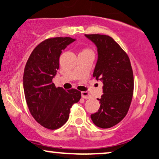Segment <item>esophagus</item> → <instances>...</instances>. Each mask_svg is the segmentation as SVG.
<instances>
[{
    "label": "esophagus",
    "mask_w": 159,
    "mask_h": 159,
    "mask_svg": "<svg viewBox=\"0 0 159 159\" xmlns=\"http://www.w3.org/2000/svg\"><path fill=\"white\" fill-rule=\"evenodd\" d=\"M81 95H82V97H83V99H91V95H90L89 92H87V91H82L81 92Z\"/></svg>",
    "instance_id": "1"
}]
</instances>
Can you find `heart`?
<instances>
[{"label":"heart","mask_w":159,"mask_h":159,"mask_svg":"<svg viewBox=\"0 0 159 159\" xmlns=\"http://www.w3.org/2000/svg\"><path fill=\"white\" fill-rule=\"evenodd\" d=\"M83 51H86V52H92V51H91L90 49H88V48H85V49H84Z\"/></svg>","instance_id":"1"}]
</instances>
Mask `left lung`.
I'll use <instances>...</instances> for the list:
<instances>
[{
  "mask_svg": "<svg viewBox=\"0 0 159 159\" xmlns=\"http://www.w3.org/2000/svg\"><path fill=\"white\" fill-rule=\"evenodd\" d=\"M85 36L97 48L98 60L93 76L103 83V94L97 99L100 107L91 118L97 127L110 128L125 118L132 101L134 81L130 59L108 35Z\"/></svg>",
  "mask_w": 159,
  "mask_h": 159,
  "instance_id": "obj_1",
  "label": "left lung"
}]
</instances>
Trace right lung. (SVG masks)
Wrapping results in <instances>:
<instances>
[{
  "instance_id": "right-lung-1",
  "label": "right lung",
  "mask_w": 159,
  "mask_h": 159,
  "mask_svg": "<svg viewBox=\"0 0 159 159\" xmlns=\"http://www.w3.org/2000/svg\"><path fill=\"white\" fill-rule=\"evenodd\" d=\"M71 38L46 39L35 47L25 64L23 90L29 110L43 127L56 130L69 117L70 109L81 98V92L56 88L52 79L59 69V60Z\"/></svg>"
}]
</instances>
